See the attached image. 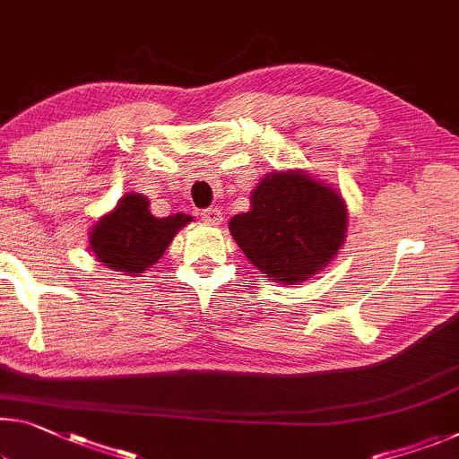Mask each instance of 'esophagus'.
<instances>
[{
	"label": "esophagus",
	"mask_w": 459,
	"mask_h": 459,
	"mask_svg": "<svg viewBox=\"0 0 459 459\" xmlns=\"http://www.w3.org/2000/svg\"><path fill=\"white\" fill-rule=\"evenodd\" d=\"M200 216H202L204 222H210V224H221V222H222V212H221V210H218V208H206V210H202Z\"/></svg>",
	"instance_id": "obj_1"
}]
</instances>
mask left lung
<instances>
[{
    "instance_id": "obj_1",
    "label": "left lung",
    "mask_w": 459,
    "mask_h": 459,
    "mask_svg": "<svg viewBox=\"0 0 459 459\" xmlns=\"http://www.w3.org/2000/svg\"><path fill=\"white\" fill-rule=\"evenodd\" d=\"M341 195L302 173H272L253 192L249 212L230 218L241 251L269 278L296 283L316 273L343 245Z\"/></svg>"
}]
</instances>
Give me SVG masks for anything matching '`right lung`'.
<instances>
[{
  "instance_id": "obj_1",
  "label": "right lung",
  "mask_w": 459,
  "mask_h": 459,
  "mask_svg": "<svg viewBox=\"0 0 459 459\" xmlns=\"http://www.w3.org/2000/svg\"><path fill=\"white\" fill-rule=\"evenodd\" d=\"M192 216L176 214L157 218L149 212V200L128 194L114 212L101 218L91 230V251L101 264L126 273H141L157 264L176 232Z\"/></svg>"
}]
</instances>
